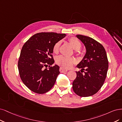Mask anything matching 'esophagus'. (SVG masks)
I'll return each instance as SVG.
<instances>
[{
	"label": "esophagus",
	"instance_id": "34e87169",
	"mask_svg": "<svg viewBox=\"0 0 122 122\" xmlns=\"http://www.w3.org/2000/svg\"><path fill=\"white\" fill-rule=\"evenodd\" d=\"M68 70V69H66L65 68H64L63 67H61L60 68V71L61 72H66Z\"/></svg>",
	"mask_w": 122,
	"mask_h": 122
}]
</instances>
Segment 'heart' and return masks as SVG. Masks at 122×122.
Segmentation results:
<instances>
[{
  "mask_svg": "<svg viewBox=\"0 0 122 122\" xmlns=\"http://www.w3.org/2000/svg\"><path fill=\"white\" fill-rule=\"evenodd\" d=\"M68 41L72 46V48L76 51L80 50L81 47V44L80 41L76 37H72L69 38ZM61 44V41H59L56 42L53 47V52L57 54L60 49V46ZM75 59L72 57H68L64 56H59L56 58V62L58 65H59L64 68H68L71 67L75 63Z\"/></svg>",
  "mask_w": 122,
  "mask_h": 122,
  "instance_id": "b5f03b06",
  "label": "heart"
}]
</instances>
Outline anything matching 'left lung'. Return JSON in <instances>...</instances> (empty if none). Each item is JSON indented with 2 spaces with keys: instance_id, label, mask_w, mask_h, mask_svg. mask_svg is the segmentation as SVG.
I'll return each mask as SVG.
<instances>
[{
  "instance_id": "left-lung-1",
  "label": "left lung",
  "mask_w": 122,
  "mask_h": 122,
  "mask_svg": "<svg viewBox=\"0 0 122 122\" xmlns=\"http://www.w3.org/2000/svg\"><path fill=\"white\" fill-rule=\"evenodd\" d=\"M76 36L84 44L86 53L76 66L81 70L76 71L72 89L81 97L91 96L100 89L107 77L108 68L107 55L103 46L93 38L82 35Z\"/></svg>"
}]
</instances>
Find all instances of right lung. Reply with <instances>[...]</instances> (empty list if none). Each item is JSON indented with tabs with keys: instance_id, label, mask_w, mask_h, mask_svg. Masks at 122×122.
<instances>
[{
	"instance_id": "obj_1",
	"label": "right lung",
	"mask_w": 122,
	"mask_h": 122,
	"mask_svg": "<svg viewBox=\"0 0 122 122\" xmlns=\"http://www.w3.org/2000/svg\"><path fill=\"white\" fill-rule=\"evenodd\" d=\"M65 34L41 32L33 35L23 45L18 61L20 76L31 91L44 94L52 89L60 73L59 66L54 64L53 47ZM50 65L48 69L43 67Z\"/></svg>"
}]
</instances>
